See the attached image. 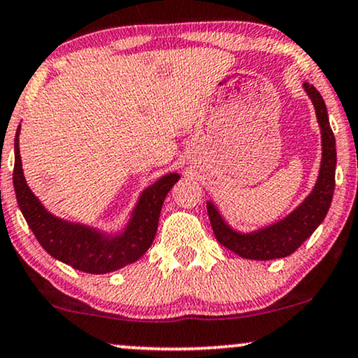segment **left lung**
<instances>
[{
    "instance_id": "left-lung-1",
    "label": "left lung",
    "mask_w": 358,
    "mask_h": 358,
    "mask_svg": "<svg viewBox=\"0 0 358 358\" xmlns=\"http://www.w3.org/2000/svg\"><path fill=\"white\" fill-rule=\"evenodd\" d=\"M303 90L315 108L322 136L320 169L310 194L284 219L250 232H241L234 229L222 217L214 202L207 201V213H209L215 239L244 259L272 260L294 254L303 244V241L314 234L329 213L334 197L335 166H337L335 136L329 122L327 106L322 99L320 92L308 83H303Z\"/></svg>"
}]
</instances>
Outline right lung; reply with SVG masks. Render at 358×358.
Listing matches in <instances>:
<instances>
[{
    "instance_id": "obj_1",
    "label": "right lung",
    "mask_w": 358,
    "mask_h": 358,
    "mask_svg": "<svg viewBox=\"0 0 358 358\" xmlns=\"http://www.w3.org/2000/svg\"><path fill=\"white\" fill-rule=\"evenodd\" d=\"M20 131L15 136L13 186L26 222L43 249L51 257L86 273H108L143 257L156 237L159 215L171 187L180 179L178 172L159 178L141 192L138 204L122 231L104 232L81 222H71L51 214L34 196L23 174L20 156Z\"/></svg>"
}]
</instances>
